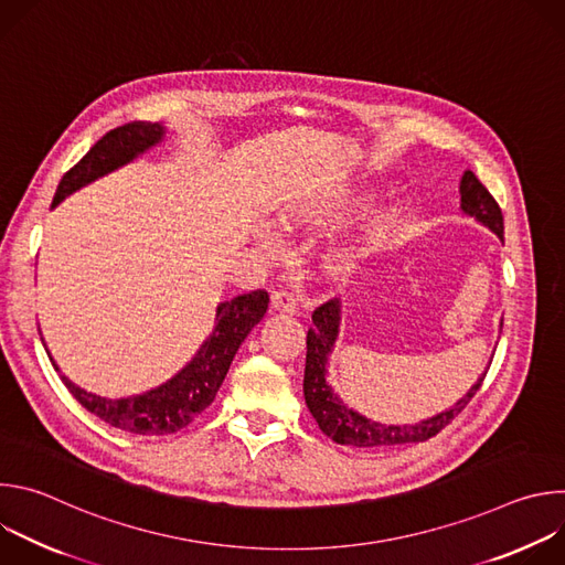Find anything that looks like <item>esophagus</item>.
I'll list each match as a JSON object with an SVG mask.
<instances>
[{
  "label": "esophagus",
  "mask_w": 565,
  "mask_h": 565,
  "mask_svg": "<svg viewBox=\"0 0 565 565\" xmlns=\"http://www.w3.org/2000/svg\"><path fill=\"white\" fill-rule=\"evenodd\" d=\"M270 308L277 310V312H295L297 310V299L286 290H277L270 297Z\"/></svg>",
  "instance_id": "obj_1"
}]
</instances>
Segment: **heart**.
<instances>
[{"instance_id":"heart-1","label":"heart","mask_w":565,"mask_h":565,"mask_svg":"<svg viewBox=\"0 0 565 565\" xmlns=\"http://www.w3.org/2000/svg\"><path fill=\"white\" fill-rule=\"evenodd\" d=\"M353 203H355V196H351V194H333V196L295 201V203L284 205L277 212L275 223L284 232L312 230V227H319V225L329 223L333 216H338L340 212L349 210ZM382 221H384L382 216L375 218L377 225ZM259 244L266 250H275L277 248V238L268 230H262L259 232ZM355 262H358V253H355L353 246L335 244L324 255H321V273H324L333 281H342V279H347L355 270Z\"/></svg>"}]
</instances>
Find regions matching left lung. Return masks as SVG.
<instances>
[{"label":"left lung","mask_w":565,"mask_h":565,"mask_svg":"<svg viewBox=\"0 0 565 565\" xmlns=\"http://www.w3.org/2000/svg\"><path fill=\"white\" fill-rule=\"evenodd\" d=\"M460 210L467 216H473L480 225L492 230L503 241V214L494 196L488 192L473 172H465L460 179ZM342 324L340 299L321 303L312 312V329L306 335V371H303V397L306 407L317 420L319 429L324 431L338 445L360 447V449H386L397 445L425 443L443 431L467 405L480 388L488 371H482L476 384L456 402L454 407L420 420L416 425H382L375 423L355 409L347 407L344 399L329 384V358L335 349ZM503 327V324H501ZM492 364V360H490ZM490 369V366H488Z\"/></svg>","instance_id":"1"}]
</instances>
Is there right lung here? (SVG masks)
I'll return each instance as SVG.
<instances>
[{"mask_svg": "<svg viewBox=\"0 0 565 565\" xmlns=\"http://www.w3.org/2000/svg\"><path fill=\"white\" fill-rule=\"evenodd\" d=\"M163 136L166 127L160 122L134 120L111 129L62 177L53 196V207L75 190L131 163L136 156L163 140ZM268 301L266 290H253L218 303L214 329L196 355L166 384L140 395L111 399L79 388L66 375H62V382L79 405L116 429L138 436L174 434L212 405L241 342L259 324L268 310ZM53 366L60 371L55 362Z\"/></svg>", "mask_w": 565, "mask_h": 565, "instance_id": "1", "label": "right lung"}]
</instances>
